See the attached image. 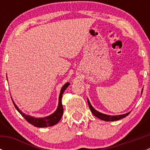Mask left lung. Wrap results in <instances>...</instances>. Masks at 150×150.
Here are the masks:
<instances>
[{
    "instance_id": "obj_1",
    "label": "left lung",
    "mask_w": 150,
    "mask_h": 150,
    "mask_svg": "<svg viewBox=\"0 0 150 150\" xmlns=\"http://www.w3.org/2000/svg\"><path fill=\"white\" fill-rule=\"evenodd\" d=\"M88 106L89 107H90L91 111V112L93 113V115L96 116V117H98V118L101 119V120H105V121H115V120H120V119L128 116V115L130 114V112H129L125 113V114H123V115H105V114H103V113L99 112H98L97 110H95V109L91 106V104L88 99Z\"/></svg>"
}]
</instances>
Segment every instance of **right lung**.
<instances>
[{"mask_svg": "<svg viewBox=\"0 0 150 150\" xmlns=\"http://www.w3.org/2000/svg\"><path fill=\"white\" fill-rule=\"evenodd\" d=\"M69 83H67L63 86V87L62 88L61 91H60L59 96V104L58 107H57V110L54 112L53 114L47 116L45 117H32V116L28 115H25V113L22 112L19 108H18L17 106L16 105V104L13 102V105H14L15 108L16 109L18 112L20 113L22 115V117H25V120L28 121L29 123L32 124L35 127H39V128H45V127H48V126H52V125H56L57 123H58V122L61 120V117L63 115V109L62 104V94L64 92V91L66 90L67 88L69 86Z\"/></svg>", "mask_w": 150, "mask_h": 150, "instance_id": "1", "label": "right lung"}]
</instances>
